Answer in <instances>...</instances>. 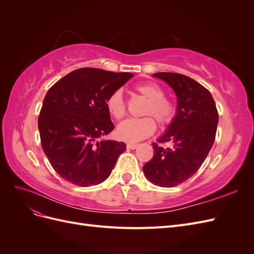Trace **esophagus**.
Here are the masks:
<instances>
[{
    "mask_svg": "<svg viewBox=\"0 0 254 254\" xmlns=\"http://www.w3.org/2000/svg\"><path fill=\"white\" fill-rule=\"evenodd\" d=\"M137 146H139V145L134 144V143H128L127 144V148H129V149H135Z\"/></svg>",
    "mask_w": 254,
    "mask_h": 254,
    "instance_id": "obj_1",
    "label": "esophagus"
}]
</instances>
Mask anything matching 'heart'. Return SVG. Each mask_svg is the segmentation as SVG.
Returning a JSON list of instances; mask_svg holds the SVG:
<instances>
[{"label": "heart", "instance_id": "obj_1", "mask_svg": "<svg viewBox=\"0 0 254 254\" xmlns=\"http://www.w3.org/2000/svg\"><path fill=\"white\" fill-rule=\"evenodd\" d=\"M135 93L146 99L143 106L142 119H130L121 123L117 129L119 139L126 142H139L156 131L155 119L160 127L171 125L176 117V107L165 91L153 82H144L134 87ZM106 108L115 120H122L126 114V104L120 90H115L106 99ZM152 117L150 118V117Z\"/></svg>", "mask_w": 254, "mask_h": 254}]
</instances>
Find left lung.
Wrapping results in <instances>:
<instances>
[{
	"label": "left lung",
	"instance_id": "obj_1",
	"mask_svg": "<svg viewBox=\"0 0 254 254\" xmlns=\"http://www.w3.org/2000/svg\"><path fill=\"white\" fill-rule=\"evenodd\" d=\"M153 76L170 84L177 96L175 120L157 141H171L173 146L165 149L152 143L153 157L143 172L156 186L173 188L187 181L202 165L215 141L218 112L209 90L189 76L167 72Z\"/></svg>",
	"mask_w": 254,
	"mask_h": 254
}]
</instances>
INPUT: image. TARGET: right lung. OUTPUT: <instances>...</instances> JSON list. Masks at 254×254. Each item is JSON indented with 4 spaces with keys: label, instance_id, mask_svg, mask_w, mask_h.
<instances>
[{
    "label": "right lung",
    "instance_id": "right-lung-1",
    "mask_svg": "<svg viewBox=\"0 0 254 254\" xmlns=\"http://www.w3.org/2000/svg\"><path fill=\"white\" fill-rule=\"evenodd\" d=\"M133 76L81 67L53 84L44 97L38 128L52 167L78 187L102 183L110 176L126 144L98 141L114 129L106 99Z\"/></svg>",
    "mask_w": 254,
    "mask_h": 254
}]
</instances>
